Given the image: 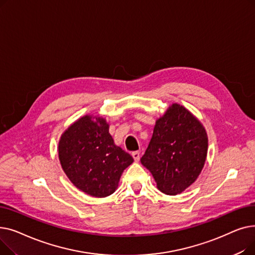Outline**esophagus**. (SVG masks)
Masks as SVG:
<instances>
[{
    "mask_svg": "<svg viewBox=\"0 0 255 255\" xmlns=\"http://www.w3.org/2000/svg\"><path fill=\"white\" fill-rule=\"evenodd\" d=\"M132 157H133V159H134L135 161L137 162V161H139V158H140V153H139L138 151L133 152V153H132Z\"/></svg>",
    "mask_w": 255,
    "mask_h": 255,
    "instance_id": "34e87169",
    "label": "esophagus"
}]
</instances>
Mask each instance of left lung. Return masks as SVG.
Segmentation results:
<instances>
[{"instance_id":"8db88e82","label":"left lung","mask_w":255,"mask_h":255,"mask_svg":"<svg viewBox=\"0 0 255 255\" xmlns=\"http://www.w3.org/2000/svg\"><path fill=\"white\" fill-rule=\"evenodd\" d=\"M208 154V134L200 121L179 103H172L156 120L141 164L157 188L177 195L190 187L202 172Z\"/></svg>"}]
</instances>
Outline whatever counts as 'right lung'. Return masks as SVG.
I'll list each match as a JSON object with an SVG mask.
<instances>
[{"instance_id":"1","label":"right lung","mask_w":255,"mask_h":255,"mask_svg":"<svg viewBox=\"0 0 255 255\" xmlns=\"http://www.w3.org/2000/svg\"><path fill=\"white\" fill-rule=\"evenodd\" d=\"M109 130L105 118L86 115L67 128L59 140V160L67 178L93 197L113 194L123 171L133 162Z\"/></svg>"}]
</instances>
